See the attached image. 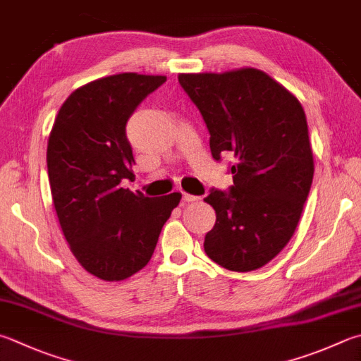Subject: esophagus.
Wrapping results in <instances>:
<instances>
[{
    "mask_svg": "<svg viewBox=\"0 0 361 361\" xmlns=\"http://www.w3.org/2000/svg\"><path fill=\"white\" fill-rule=\"evenodd\" d=\"M182 200L185 202H193V201H198L200 198H198V196H193V195H188V193H182Z\"/></svg>",
    "mask_w": 361,
    "mask_h": 361,
    "instance_id": "34e87169",
    "label": "esophagus"
}]
</instances>
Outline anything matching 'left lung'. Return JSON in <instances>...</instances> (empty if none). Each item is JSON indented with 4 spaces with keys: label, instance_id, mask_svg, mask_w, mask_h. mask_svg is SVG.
<instances>
[{
    "label": "left lung",
    "instance_id": "1",
    "mask_svg": "<svg viewBox=\"0 0 361 361\" xmlns=\"http://www.w3.org/2000/svg\"><path fill=\"white\" fill-rule=\"evenodd\" d=\"M210 133L215 160L229 154V192L204 198L216 221L206 255L233 271H251L286 247L308 198L314 160L303 106L267 73L243 67L223 73H179Z\"/></svg>",
    "mask_w": 361,
    "mask_h": 361
}]
</instances>
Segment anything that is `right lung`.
I'll use <instances>...</instances> for the list:
<instances>
[{
	"instance_id": "add662e5",
	"label": "right lung",
	"mask_w": 361,
	"mask_h": 361,
	"mask_svg": "<svg viewBox=\"0 0 361 361\" xmlns=\"http://www.w3.org/2000/svg\"><path fill=\"white\" fill-rule=\"evenodd\" d=\"M165 81L135 72L94 80L66 99L50 132L47 168L61 229L83 269L104 281L126 280L151 261L182 198L121 187L135 163L127 121Z\"/></svg>"
}]
</instances>
